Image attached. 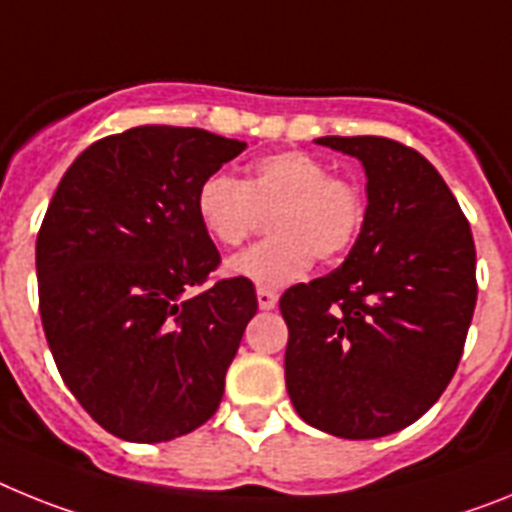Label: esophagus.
<instances>
[{
  "instance_id": "34e87169",
  "label": "esophagus",
  "mask_w": 512,
  "mask_h": 512,
  "mask_svg": "<svg viewBox=\"0 0 512 512\" xmlns=\"http://www.w3.org/2000/svg\"><path fill=\"white\" fill-rule=\"evenodd\" d=\"M257 304H260L262 311L275 309V304H278V293L268 291V288H257Z\"/></svg>"
}]
</instances>
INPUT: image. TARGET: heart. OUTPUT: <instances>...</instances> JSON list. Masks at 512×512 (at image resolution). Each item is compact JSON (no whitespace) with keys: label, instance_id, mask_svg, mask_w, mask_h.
<instances>
[{"label":"heart","instance_id":"b5f03b06","mask_svg":"<svg viewBox=\"0 0 512 512\" xmlns=\"http://www.w3.org/2000/svg\"><path fill=\"white\" fill-rule=\"evenodd\" d=\"M195 216L221 247L244 244L268 216V242L231 257L226 273L273 291L299 281L314 257L348 255L366 221V198L322 159L288 149L257 159L244 180L208 175L195 193Z\"/></svg>","mask_w":512,"mask_h":512}]
</instances>
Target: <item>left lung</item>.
<instances>
[{"mask_svg": "<svg viewBox=\"0 0 512 512\" xmlns=\"http://www.w3.org/2000/svg\"><path fill=\"white\" fill-rule=\"evenodd\" d=\"M317 144L361 159L368 206L340 268L281 296L286 386L301 420L368 441L412 425L453 379L477 304V250L420 151L384 136Z\"/></svg>", "mask_w": 512, "mask_h": 512, "instance_id": "left-lung-1", "label": "left lung"}]
</instances>
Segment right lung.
<instances>
[{"mask_svg":"<svg viewBox=\"0 0 512 512\" xmlns=\"http://www.w3.org/2000/svg\"><path fill=\"white\" fill-rule=\"evenodd\" d=\"M244 149L203 128H128L87 146L48 203L35 242L48 348L77 402L123 441H172L219 410L257 293L213 278L221 255L195 193Z\"/></svg>","mask_w":512,"mask_h":512,"instance_id":"obj_1","label":"right lung"}]
</instances>
